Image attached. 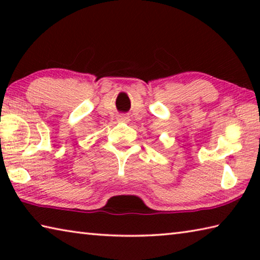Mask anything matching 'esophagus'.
Listing matches in <instances>:
<instances>
[{
	"label": "esophagus",
	"mask_w": 260,
	"mask_h": 260,
	"mask_svg": "<svg viewBox=\"0 0 260 260\" xmlns=\"http://www.w3.org/2000/svg\"><path fill=\"white\" fill-rule=\"evenodd\" d=\"M118 120L121 121V122H128L129 117H127L126 114H119V116H118Z\"/></svg>",
	"instance_id": "esophagus-1"
}]
</instances>
